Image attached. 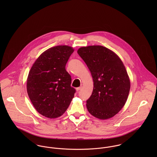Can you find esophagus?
Instances as JSON below:
<instances>
[{"instance_id":"esophagus-1","label":"esophagus","mask_w":157,"mask_h":157,"mask_svg":"<svg viewBox=\"0 0 157 157\" xmlns=\"http://www.w3.org/2000/svg\"><path fill=\"white\" fill-rule=\"evenodd\" d=\"M81 88H82V87H78V88H76V90H77V92H78L80 90H81Z\"/></svg>"}]
</instances>
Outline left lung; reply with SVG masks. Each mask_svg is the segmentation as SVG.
I'll list each match as a JSON object with an SVG mask.
<instances>
[{
  "label": "left lung",
  "mask_w": 157,
  "mask_h": 157,
  "mask_svg": "<svg viewBox=\"0 0 157 157\" xmlns=\"http://www.w3.org/2000/svg\"><path fill=\"white\" fill-rule=\"evenodd\" d=\"M77 53L91 73L94 88L86 101L91 115L101 120L110 118L124 106L130 90V80L119 57L99 46L82 47Z\"/></svg>",
  "instance_id": "left-lung-1"
}]
</instances>
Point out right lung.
<instances>
[{
    "mask_svg": "<svg viewBox=\"0 0 157 157\" xmlns=\"http://www.w3.org/2000/svg\"><path fill=\"white\" fill-rule=\"evenodd\" d=\"M74 49L67 45L51 48L44 52L31 68L27 78V92L39 113L49 118L63 115L75 90L65 67Z\"/></svg>",
    "mask_w": 157,
    "mask_h": 157,
    "instance_id": "1",
    "label": "right lung"
}]
</instances>
